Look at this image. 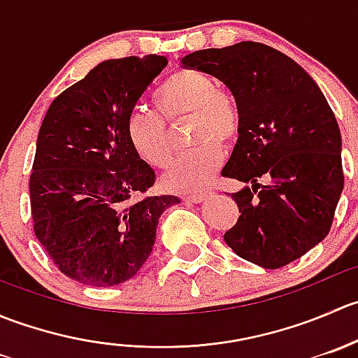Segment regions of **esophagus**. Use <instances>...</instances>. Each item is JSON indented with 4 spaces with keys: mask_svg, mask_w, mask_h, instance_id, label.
Segmentation results:
<instances>
[{
    "mask_svg": "<svg viewBox=\"0 0 358 358\" xmlns=\"http://www.w3.org/2000/svg\"><path fill=\"white\" fill-rule=\"evenodd\" d=\"M204 199H208V194H190V196L183 197V201L192 202V204H197V202H202Z\"/></svg>",
    "mask_w": 358,
    "mask_h": 358,
    "instance_id": "obj_1",
    "label": "esophagus"
}]
</instances>
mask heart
Wrapping results in <instances>:
<instances>
[{"label": "heart", "instance_id": "1", "mask_svg": "<svg viewBox=\"0 0 358 358\" xmlns=\"http://www.w3.org/2000/svg\"><path fill=\"white\" fill-rule=\"evenodd\" d=\"M157 112L133 109L126 117V138L136 156L164 168L171 159L168 126L164 119L189 115L190 142L197 145L171 162L162 183L176 192H201L211 183L222 164L220 147L237 138L241 114L236 99L218 88V83L206 72L185 67L173 72L154 93Z\"/></svg>", "mask_w": 358, "mask_h": 358}]
</instances>
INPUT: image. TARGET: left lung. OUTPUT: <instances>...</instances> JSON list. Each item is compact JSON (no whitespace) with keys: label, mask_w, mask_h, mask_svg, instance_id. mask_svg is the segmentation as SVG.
I'll return each instance as SVG.
<instances>
[{"label":"left lung","mask_w":358,"mask_h":358,"mask_svg":"<svg viewBox=\"0 0 358 358\" xmlns=\"http://www.w3.org/2000/svg\"><path fill=\"white\" fill-rule=\"evenodd\" d=\"M182 64L225 83L239 107V138L222 175L252 189L232 194L241 215L223 239L263 268L294 262L329 234L345 183L326 96L305 69L263 43L199 50ZM259 176L271 182L259 186Z\"/></svg>","instance_id":"8db88e82"}]
</instances>
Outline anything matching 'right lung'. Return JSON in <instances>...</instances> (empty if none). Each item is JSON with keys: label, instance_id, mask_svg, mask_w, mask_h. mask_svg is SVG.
Masks as SVG:
<instances>
[{"label": "right lung", "instance_id": "obj_1", "mask_svg": "<svg viewBox=\"0 0 358 358\" xmlns=\"http://www.w3.org/2000/svg\"><path fill=\"white\" fill-rule=\"evenodd\" d=\"M168 60H106L52 102L29 178L34 236L76 282L109 287L131 279L175 196H149L156 173L126 138V117Z\"/></svg>", "mask_w": 358, "mask_h": 358}]
</instances>
